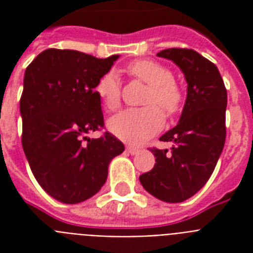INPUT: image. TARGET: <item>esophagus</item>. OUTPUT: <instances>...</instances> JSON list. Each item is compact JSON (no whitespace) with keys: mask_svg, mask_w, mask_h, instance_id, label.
<instances>
[{"mask_svg":"<svg viewBox=\"0 0 253 253\" xmlns=\"http://www.w3.org/2000/svg\"><path fill=\"white\" fill-rule=\"evenodd\" d=\"M127 151H128V154L136 155L139 152V148L138 147H134V146H128L127 147Z\"/></svg>","mask_w":253,"mask_h":253,"instance_id":"1","label":"esophagus"}]
</instances>
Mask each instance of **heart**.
I'll return each instance as SVG.
<instances>
[{
    "instance_id": "b5f03b06",
    "label": "heart",
    "mask_w": 253,
    "mask_h": 253,
    "mask_svg": "<svg viewBox=\"0 0 253 253\" xmlns=\"http://www.w3.org/2000/svg\"><path fill=\"white\" fill-rule=\"evenodd\" d=\"M127 72L150 85L146 105L143 109H127L109 119V130L117 138L127 143L142 144L156 135L164 125V115L174 114L182 102L181 89L173 81L170 69L154 60H136L131 63ZM95 93L107 110H115L121 105V83L115 72L105 73L95 85Z\"/></svg>"
}]
</instances>
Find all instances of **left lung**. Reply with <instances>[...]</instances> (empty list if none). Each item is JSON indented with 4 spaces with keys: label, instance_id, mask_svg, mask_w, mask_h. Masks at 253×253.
<instances>
[{
    "label": "left lung",
    "instance_id": "obj_1",
    "mask_svg": "<svg viewBox=\"0 0 253 253\" xmlns=\"http://www.w3.org/2000/svg\"><path fill=\"white\" fill-rule=\"evenodd\" d=\"M158 56L181 69L188 90L180 121L160 138L172 143L170 152L154 148L155 167L139 180L158 200L177 204L208 182L223 151L227 90L215 64L194 49H163Z\"/></svg>",
    "mask_w": 253,
    "mask_h": 253
}]
</instances>
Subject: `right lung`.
<instances>
[{
	"label": "right lung",
	"instance_id": "right-lung-1",
	"mask_svg": "<svg viewBox=\"0 0 253 253\" xmlns=\"http://www.w3.org/2000/svg\"><path fill=\"white\" fill-rule=\"evenodd\" d=\"M118 57L49 48L26 68L22 147L39 185L63 204H80L98 193L110 162L125 151L109 132L87 136L103 127L95 85Z\"/></svg>",
	"mask_w": 253,
	"mask_h": 253
}]
</instances>
